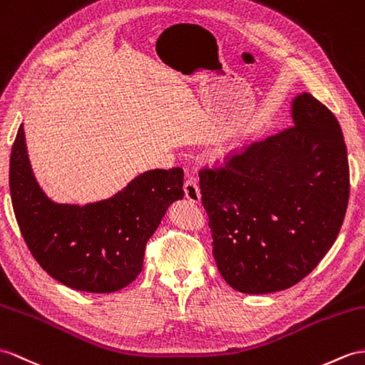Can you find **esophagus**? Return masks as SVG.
Segmentation results:
<instances>
[{"label": "esophagus", "mask_w": 365, "mask_h": 365, "mask_svg": "<svg viewBox=\"0 0 365 365\" xmlns=\"http://www.w3.org/2000/svg\"><path fill=\"white\" fill-rule=\"evenodd\" d=\"M184 193H185V198L192 202H198L201 195H200V189H198V184L195 181V178L192 175L185 176V181H184Z\"/></svg>", "instance_id": "1"}]
</instances>
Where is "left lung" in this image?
<instances>
[{
  "mask_svg": "<svg viewBox=\"0 0 365 365\" xmlns=\"http://www.w3.org/2000/svg\"><path fill=\"white\" fill-rule=\"evenodd\" d=\"M294 125L198 172L217 268L230 287L268 294L294 287L336 242L350 195L341 125L308 93Z\"/></svg>",
  "mask_w": 365,
  "mask_h": 365,
  "instance_id": "8db88e82",
  "label": "left lung"
}]
</instances>
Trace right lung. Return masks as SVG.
Returning a JSON list of instances; mask_svg holds the SVG:
<instances>
[{
    "instance_id": "right-lung-1",
    "label": "right lung",
    "mask_w": 365,
    "mask_h": 365,
    "mask_svg": "<svg viewBox=\"0 0 365 365\" xmlns=\"http://www.w3.org/2000/svg\"><path fill=\"white\" fill-rule=\"evenodd\" d=\"M182 182L181 167L155 168L108 200L56 204L35 181L23 125L9 168L14 213L32 257L52 279L86 292H114L138 277L148 238L184 197Z\"/></svg>"
}]
</instances>
